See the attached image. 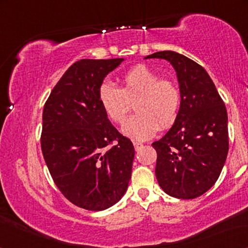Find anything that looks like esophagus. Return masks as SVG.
Masks as SVG:
<instances>
[{
	"mask_svg": "<svg viewBox=\"0 0 248 248\" xmlns=\"http://www.w3.org/2000/svg\"><path fill=\"white\" fill-rule=\"evenodd\" d=\"M133 144H134L135 151H139L142 147H143V144H142L141 142H133Z\"/></svg>",
	"mask_w": 248,
	"mask_h": 248,
	"instance_id": "1",
	"label": "esophagus"
}]
</instances>
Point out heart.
Segmentation results:
<instances>
[{
    "mask_svg": "<svg viewBox=\"0 0 248 248\" xmlns=\"http://www.w3.org/2000/svg\"><path fill=\"white\" fill-rule=\"evenodd\" d=\"M99 101L111 122L122 124L134 103L137 114L125 122L123 132L133 140L151 138L158 126L175 123L181 106V93L172 80L160 79L145 65H137L122 77L121 87L110 81L100 84Z\"/></svg>",
    "mask_w": 248,
    "mask_h": 248,
    "instance_id": "1",
    "label": "heart"
}]
</instances>
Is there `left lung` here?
Here are the masks:
<instances>
[{"mask_svg": "<svg viewBox=\"0 0 248 248\" xmlns=\"http://www.w3.org/2000/svg\"><path fill=\"white\" fill-rule=\"evenodd\" d=\"M145 59H164L174 66L181 91L175 124L160 140L155 176L172 198L189 200L215 185L229 149L228 116L223 100L206 71L181 54L164 50Z\"/></svg>", "mask_w": 248, "mask_h": 248, "instance_id": "left-lung-1", "label": "left lung"}]
</instances>
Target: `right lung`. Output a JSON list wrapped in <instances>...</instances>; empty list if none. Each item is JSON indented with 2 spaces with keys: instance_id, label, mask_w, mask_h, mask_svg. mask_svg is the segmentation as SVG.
<instances>
[{
  "instance_id": "obj_1",
  "label": "right lung",
  "mask_w": 248,
  "mask_h": 248,
  "mask_svg": "<svg viewBox=\"0 0 248 248\" xmlns=\"http://www.w3.org/2000/svg\"><path fill=\"white\" fill-rule=\"evenodd\" d=\"M122 61H78L44 105L40 145L50 176L71 203L90 211L120 201L132 175L133 143L113 126L98 94Z\"/></svg>"
}]
</instances>
